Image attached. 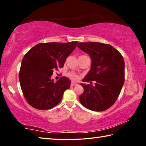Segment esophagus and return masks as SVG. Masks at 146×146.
<instances>
[{"instance_id":"34e87169","label":"esophagus","mask_w":146,"mask_h":146,"mask_svg":"<svg viewBox=\"0 0 146 146\" xmlns=\"http://www.w3.org/2000/svg\"><path fill=\"white\" fill-rule=\"evenodd\" d=\"M77 85V84L76 83H75V82H72L71 83V86H76Z\"/></svg>"}]
</instances>
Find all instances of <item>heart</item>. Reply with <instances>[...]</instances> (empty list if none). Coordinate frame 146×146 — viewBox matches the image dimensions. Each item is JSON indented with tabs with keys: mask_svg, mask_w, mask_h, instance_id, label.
<instances>
[{
	"mask_svg": "<svg viewBox=\"0 0 146 146\" xmlns=\"http://www.w3.org/2000/svg\"><path fill=\"white\" fill-rule=\"evenodd\" d=\"M68 76L72 80H76L78 78V76L75 73H70L68 74Z\"/></svg>",
	"mask_w": 146,
	"mask_h": 146,
	"instance_id": "heart-1",
	"label": "heart"
}]
</instances>
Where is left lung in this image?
Masks as SVG:
<instances>
[{
  "instance_id": "left-lung-1",
  "label": "left lung",
  "mask_w": 146,
  "mask_h": 146,
  "mask_svg": "<svg viewBox=\"0 0 146 146\" xmlns=\"http://www.w3.org/2000/svg\"><path fill=\"white\" fill-rule=\"evenodd\" d=\"M77 46L91 58V70L81 84L84 93L79 97L88 110L102 111L112 106L124 83L125 63L119 51L112 46L100 42H79ZM95 81V86L91 85Z\"/></svg>"
}]
</instances>
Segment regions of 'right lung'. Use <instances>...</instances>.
I'll return each instance as SVG.
<instances>
[{
	"label": "right lung",
	"instance_id": "right-lung-1",
	"mask_svg": "<svg viewBox=\"0 0 146 146\" xmlns=\"http://www.w3.org/2000/svg\"><path fill=\"white\" fill-rule=\"evenodd\" d=\"M77 43H39L24 55L19 80L24 97L32 107L46 110L62 100L64 92L70 87L71 81L62 76L55 82L51 76L53 71L63 67Z\"/></svg>",
	"mask_w": 146,
	"mask_h": 146
}]
</instances>
